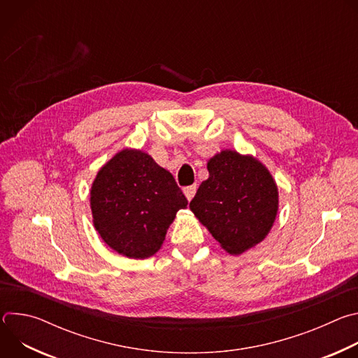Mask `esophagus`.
<instances>
[{"label":"esophagus","instance_id":"esophagus-1","mask_svg":"<svg viewBox=\"0 0 358 358\" xmlns=\"http://www.w3.org/2000/svg\"><path fill=\"white\" fill-rule=\"evenodd\" d=\"M195 192H196V185H195V184L188 185V187H185V188H184V194H185V196H187V199H188V201H191V199H192V196L195 195Z\"/></svg>","mask_w":358,"mask_h":358}]
</instances>
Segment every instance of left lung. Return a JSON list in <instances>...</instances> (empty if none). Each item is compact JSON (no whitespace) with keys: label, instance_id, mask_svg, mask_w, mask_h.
<instances>
[{"label":"left lung","instance_id":"obj_1","mask_svg":"<svg viewBox=\"0 0 358 358\" xmlns=\"http://www.w3.org/2000/svg\"><path fill=\"white\" fill-rule=\"evenodd\" d=\"M189 208L221 246L239 255L259 243L278 213V187L264 164L225 150L208 162Z\"/></svg>","mask_w":358,"mask_h":358}]
</instances>
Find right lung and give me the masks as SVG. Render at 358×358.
<instances>
[{
  "instance_id": "obj_1",
  "label": "right lung",
  "mask_w": 358,
  "mask_h": 358,
  "mask_svg": "<svg viewBox=\"0 0 358 358\" xmlns=\"http://www.w3.org/2000/svg\"><path fill=\"white\" fill-rule=\"evenodd\" d=\"M187 198L171 173L145 152L123 150L97 173L90 208L97 232L133 259L155 255Z\"/></svg>"
}]
</instances>
